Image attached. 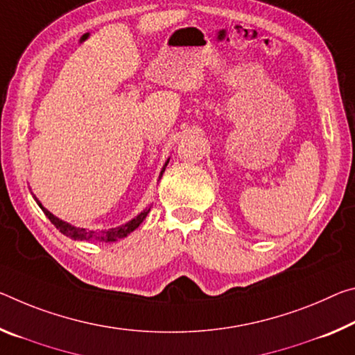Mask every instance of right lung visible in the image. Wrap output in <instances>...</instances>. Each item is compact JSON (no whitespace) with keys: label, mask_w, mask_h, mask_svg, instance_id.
<instances>
[{"label":"right lung","mask_w":355,"mask_h":355,"mask_svg":"<svg viewBox=\"0 0 355 355\" xmlns=\"http://www.w3.org/2000/svg\"><path fill=\"white\" fill-rule=\"evenodd\" d=\"M167 162H168V159L166 161L164 167H162L161 177H162V172H164V168L167 166ZM36 202H37V205L42 208V211L46 213V216L50 219V221H52L53 226L56 229H60V232L64 234L66 237H71V239H74V240H99V241H105V243H110V241H116V240H120V239H125L126 235L131 234L134 229H137L140 224H142V221H144L145 218H147L148 211H150V207L145 208L142 213H139V215L134 218V219H131V221H128L126 224H123V226H118V227H114V229L87 230V229H83V227H76V226H71L69 223L61 221L60 218H56L55 215H52V213H50L47 208H44L41 202H39L37 199H36Z\"/></svg>","instance_id":"1"}]
</instances>
